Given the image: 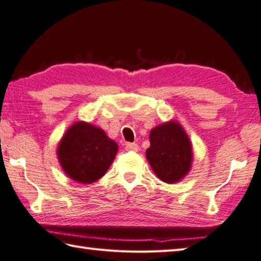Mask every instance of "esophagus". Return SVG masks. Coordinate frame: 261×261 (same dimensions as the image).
<instances>
[{
	"mask_svg": "<svg viewBox=\"0 0 261 261\" xmlns=\"http://www.w3.org/2000/svg\"><path fill=\"white\" fill-rule=\"evenodd\" d=\"M138 149H139V147H138L137 143H126L125 145V150L126 151H138Z\"/></svg>",
	"mask_w": 261,
	"mask_h": 261,
	"instance_id": "esophagus-1",
	"label": "esophagus"
}]
</instances>
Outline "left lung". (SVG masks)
I'll list each match as a JSON object with an SVG mask.
<instances>
[{"mask_svg": "<svg viewBox=\"0 0 261 261\" xmlns=\"http://www.w3.org/2000/svg\"><path fill=\"white\" fill-rule=\"evenodd\" d=\"M146 156L154 173L165 182L178 181L191 168L192 146L182 127L176 122L158 125L150 132Z\"/></svg>", "mask_w": 261, "mask_h": 261, "instance_id": "1", "label": "left lung"}]
</instances>
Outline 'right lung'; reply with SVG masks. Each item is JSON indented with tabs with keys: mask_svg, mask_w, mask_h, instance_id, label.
<instances>
[{
	"mask_svg": "<svg viewBox=\"0 0 261 261\" xmlns=\"http://www.w3.org/2000/svg\"><path fill=\"white\" fill-rule=\"evenodd\" d=\"M118 151V145L92 124L77 122L59 143L58 158L71 179L91 184L105 174Z\"/></svg>",
	"mask_w": 261,
	"mask_h": 261,
	"instance_id": "add662e5",
	"label": "right lung"
}]
</instances>
